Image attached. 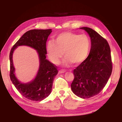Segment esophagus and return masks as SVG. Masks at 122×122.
<instances>
[{
    "label": "esophagus",
    "instance_id": "34e87169",
    "mask_svg": "<svg viewBox=\"0 0 122 122\" xmlns=\"http://www.w3.org/2000/svg\"><path fill=\"white\" fill-rule=\"evenodd\" d=\"M65 72H66V71H65V70H64V69H61V70H60V71H59L60 73H65Z\"/></svg>",
    "mask_w": 122,
    "mask_h": 122
}]
</instances>
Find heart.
Instances as JSON below:
<instances>
[{
    "label": "heart",
    "mask_w": 122,
    "mask_h": 122,
    "mask_svg": "<svg viewBox=\"0 0 122 122\" xmlns=\"http://www.w3.org/2000/svg\"><path fill=\"white\" fill-rule=\"evenodd\" d=\"M90 49V40L86 34L78 35L65 32L57 36L53 41H49L46 51L49 59L58 64L63 54L65 65L80 64L86 59Z\"/></svg>",
    "instance_id": "obj_1"
}]
</instances>
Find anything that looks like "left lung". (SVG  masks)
Returning a JSON list of instances; mask_svg holds the SVG:
<instances>
[{
	"label": "left lung",
	"mask_w": 122,
	"mask_h": 122,
	"mask_svg": "<svg viewBox=\"0 0 122 122\" xmlns=\"http://www.w3.org/2000/svg\"><path fill=\"white\" fill-rule=\"evenodd\" d=\"M80 28L89 35L92 46L88 56L74 70L71 88L76 96L89 98L98 94L106 86L112 73V63L106 39L92 28Z\"/></svg>",
	"instance_id": "left-lung-1"
}]
</instances>
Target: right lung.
<instances>
[{"label": "right lung", "mask_w": 122, "mask_h": 122, "mask_svg": "<svg viewBox=\"0 0 122 122\" xmlns=\"http://www.w3.org/2000/svg\"><path fill=\"white\" fill-rule=\"evenodd\" d=\"M51 32V29L28 30L14 45L10 51V76L11 81L24 97L31 101H41L49 95L54 79L58 73L56 66L46 59V41ZM23 45L36 49L38 52L40 61L36 77L33 81L26 84L21 83L16 77L12 59L14 49L17 46Z\"/></svg>", "instance_id": "1"}]
</instances>
